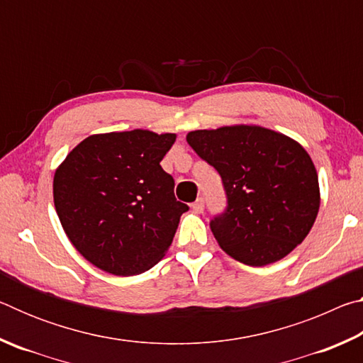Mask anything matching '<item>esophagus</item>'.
<instances>
[{
  "label": "esophagus",
  "mask_w": 363,
  "mask_h": 363,
  "mask_svg": "<svg viewBox=\"0 0 363 363\" xmlns=\"http://www.w3.org/2000/svg\"><path fill=\"white\" fill-rule=\"evenodd\" d=\"M192 208L196 213H201L205 210V200L203 199H196L192 203Z\"/></svg>",
  "instance_id": "obj_1"
}]
</instances>
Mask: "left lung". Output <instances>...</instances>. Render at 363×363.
I'll return each instance as SVG.
<instances>
[{
    "mask_svg": "<svg viewBox=\"0 0 363 363\" xmlns=\"http://www.w3.org/2000/svg\"><path fill=\"white\" fill-rule=\"evenodd\" d=\"M187 143L223 179L227 206L210 227L227 255L247 266H266L304 240L320 190L314 163L298 143L245 125L192 131Z\"/></svg>",
    "mask_w": 363,
    "mask_h": 363,
    "instance_id": "left-lung-1",
    "label": "left lung"
}]
</instances>
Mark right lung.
I'll return each instance as SVG.
<instances>
[{
    "instance_id": "right-lung-1",
    "label": "right lung",
    "mask_w": 363,
    "mask_h": 363,
    "mask_svg": "<svg viewBox=\"0 0 363 363\" xmlns=\"http://www.w3.org/2000/svg\"><path fill=\"white\" fill-rule=\"evenodd\" d=\"M176 134H94L54 174V205L79 255L108 274H143L167 253L186 203L162 168Z\"/></svg>"
}]
</instances>
